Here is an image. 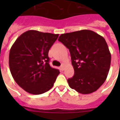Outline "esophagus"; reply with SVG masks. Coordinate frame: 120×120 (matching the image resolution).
Segmentation results:
<instances>
[{"instance_id": "obj_1", "label": "esophagus", "mask_w": 120, "mask_h": 120, "mask_svg": "<svg viewBox=\"0 0 120 120\" xmlns=\"http://www.w3.org/2000/svg\"><path fill=\"white\" fill-rule=\"evenodd\" d=\"M60 69H61V70H62V71L64 70V65H62L60 67Z\"/></svg>"}]
</instances>
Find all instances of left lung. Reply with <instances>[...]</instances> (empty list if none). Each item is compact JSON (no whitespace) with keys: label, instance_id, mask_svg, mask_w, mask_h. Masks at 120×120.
I'll list each match as a JSON object with an SVG mask.
<instances>
[{"label":"left lung","instance_id":"left-lung-1","mask_svg":"<svg viewBox=\"0 0 120 120\" xmlns=\"http://www.w3.org/2000/svg\"><path fill=\"white\" fill-rule=\"evenodd\" d=\"M69 49L74 75L67 80L70 87L82 94L97 91L108 76L111 53L105 38L93 31L82 30L58 38Z\"/></svg>","mask_w":120,"mask_h":120}]
</instances>
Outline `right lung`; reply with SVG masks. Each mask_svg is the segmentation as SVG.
<instances>
[{"label": "right lung", "mask_w": 120, "mask_h": 120, "mask_svg": "<svg viewBox=\"0 0 120 120\" xmlns=\"http://www.w3.org/2000/svg\"><path fill=\"white\" fill-rule=\"evenodd\" d=\"M59 35L28 30L20 35L9 53V67L15 82L28 93L40 95L53 86L60 73L49 64V51Z\"/></svg>", "instance_id": "add662e5"}]
</instances>
